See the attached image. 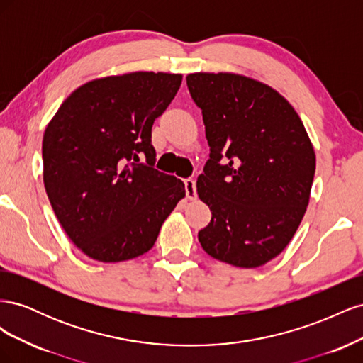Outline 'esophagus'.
Listing matches in <instances>:
<instances>
[{
    "mask_svg": "<svg viewBox=\"0 0 363 363\" xmlns=\"http://www.w3.org/2000/svg\"><path fill=\"white\" fill-rule=\"evenodd\" d=\"M184 188H186V196L189 200L196 199V188H195V180L194 179H186L184 180Z\"/></svg>",
    "mask_w": 363,
    "mask_h": 363,
    "instance_id": "34e87169",
    "label": "esophagus"
}]
</instances>
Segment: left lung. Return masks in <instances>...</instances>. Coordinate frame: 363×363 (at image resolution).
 <instances>
[{
  "label": "left lung",
  "mask_w": 363,
  "mask_h": 363,
  "mask_svg": "<svg viewBox=\"0 0 363 363\" xmlns=\"http://www.w3.org/2000/svg\"><path fill=\"white\" fill-rule=\"evenodd\" d=\"M211 155L196 180L212 219L199 232L208 256L257 268L291 242L309 204L315 151L300 116L269 86L236 74L186 77Z\"/></svg>",
  "instance_id": "obj_1"
}]
</instances>
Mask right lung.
<instances>
[{
	"mask_svg": "<svg viewBox=\"0 0 363 363\" xmlns=\"http://www.w3.org/2000/svg\"><path fill=\"white\" fill-rule=\"evenodd\" d=\"M182 84L180 74L131 72L80 86L42 140L43 184L60 225L94 260L151 250L184 183L155 168L151 128Z\"/></svg>",
	"mask_w": 363,
	"mask_h": 363,
	"instance_id": "right-lung-1",
	"label": "right lung"
}]
</instances>
